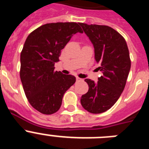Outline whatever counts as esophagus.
Returning <instances> with one entry per match:
<instances>
[{"label": "esophagus", "instance_id": "1", "mask_svg": "<svg viewBox=\"0 0 149 149\" xmlns=\"http://www.w3.org/2000/svg\"><path fill=\"white\" fill-rule=\"evenodd\" d=\"M76 81H77V82H79V81H82V79L80 78V77H76Z\"/></svg>", "mask_w": 149, "mask_h": 149}]
</instances>
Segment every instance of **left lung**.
<instances>
[{
    "mask_svg": "<svg viewBox=\"0 0 149 149\" xmlns=\"http://www.w3.org/2000/svg\"><path fill=\"white\" fill-rule=\"evenodd\" d=\"M95 48V58L103 75L95 84L85 79L89 90L81 96L82 107L91 113L108 110L120 97L131 69V59L125 38L106 25L79 23Z\"/></svg>",
    "mask_w": 149,
    "mask_h": 149,
    "instance_id": "left-lung-1",
    "label": "left lung"
}]
</instances>
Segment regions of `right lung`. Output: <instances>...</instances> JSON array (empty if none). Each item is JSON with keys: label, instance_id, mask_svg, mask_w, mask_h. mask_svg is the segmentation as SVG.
Returning a JSON list of instances; mask_svg holds the SVG:
<instances>
[{"label": "right lung", "instance_id": "1", "mask_svg": "<svg viewBox=\"0 0 149 149\" xmlns=\"http://www.w3.org/2000/svg\"><path fill=\"white\" fill-rule=\"evenodd\" d=\"M77 33L75 22L49 23L30 33L21 52L20 78L29 103L45 115L59 110L64 93L76 81L74 76L54 70L61 50Z\"/></svg>", "mask_w": 149, "mask_h": 149}]
</instances>
